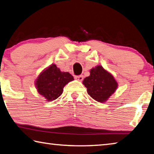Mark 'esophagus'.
Wrapping results in <instances>:
<instances>
[{
	"label": "esophagus",
	"instance_id": "obj_1",
	"mask_svg": "<svg viewBox=\"0 0 154 154\" xmlns=\"http://www.w3.org/2000/svg\"><path fill=\"white\" fill-rule=\"evenodd\" d=\"M75 79L77 80V81H79V82H82L83 79V75H79V76H75Z\"/></svg>",
	"mask_w": 154,
	"mask_h": 154
}]
</instances>
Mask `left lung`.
<instances>
[{
  "mask_svg": "<svg viewBox=\"0 0 154 154\" xmlns=\"http://www.w3.org/2000/svg\"><path fill=\"white\" fill-rule=\"evenodd\" d=\"M89 72L90 75L83 81L88 94L97 102H106L118 88V83L101 65L92 68Z\"/></svg>",
  "mask_w": 154,
  "mask_h": 154,
  "instance_id": "1",
  "label": "left lung"
}]
</instances>
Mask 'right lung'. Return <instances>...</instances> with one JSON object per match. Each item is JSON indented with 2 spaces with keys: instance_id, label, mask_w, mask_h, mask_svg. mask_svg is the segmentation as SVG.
Masks as SVG:
<instances>
[{
  "instance_id": "right-lung-1",
  "label": "right lung",
  "mask_w": 154,
  "mask_h": 154,
  "mask_svg": "<svg viewBox=\"0 0 154 154\" xmlns=\"http://www.w3.org/2000/svg\"><path fill=\"white\" fill-rule=\"evenodd\" d=\"M73 80L69 72H62L55 64H52L40 72L35 85L38 94L47 102H51L57 99L63 94L64 87Z\"/></svg>"
}]
</instances>
